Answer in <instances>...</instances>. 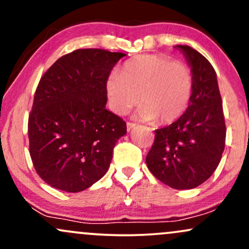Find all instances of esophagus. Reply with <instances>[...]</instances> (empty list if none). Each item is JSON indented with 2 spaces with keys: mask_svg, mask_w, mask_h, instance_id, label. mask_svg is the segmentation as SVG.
I'll return each mask as SVG.
<instances>
[{
  "mask_svg": "<svg viewBox=\"0 0 249 249\" xmlns=\"http://www.w3.org/2000/svg\"><path fill=\"white\" fill-rule=\"evenodd\" d=\"M136 126H137V124H134V123H130V122L126 123V128H127V131H131V130H132V128H134Z\"/></svg>",
  "mask_w": 249,
  "mask_h": 249,
  "instance_id": "obj_1",
  "label": "esophagus"
}]
</instances>
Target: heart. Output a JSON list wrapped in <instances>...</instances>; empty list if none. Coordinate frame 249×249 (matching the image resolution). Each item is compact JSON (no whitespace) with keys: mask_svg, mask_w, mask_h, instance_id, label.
<instances>
[{"mask_svg":"<svg viewBox=\"0 0 249 249\" xmlns=\"http://www.w3.org/2000/svg\"><path fill=\"white\" fill-rule=\"evenodd\" d=\"M192 92L190 68L164 55L137 56L122 72L112 71L107 79L111 110L125 115L141 101L137 116L145 122L177 121L188 107Z\"/></svg>","mask_w":249,"mask_h":249,"instance_id":"b5f03b06","label":"heart"}]
</instances>
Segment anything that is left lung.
Returning a JSON list of instances; mask_svg holds the SVG:
<instances>
[{"mask_svg": "<svg viewBox=\"0 0 249 249\" xmlns=\"http://www.w3.org/2000/svg\"><path fill=\"white\" fill-rule=\"evenodd\" d=\"M184 53L193 77L190 104L178 121L156 130L146 156L148 170L176 190H191L212 176L225 150L226 125L215 70L188 45Z\"/></svg>", "mask_w": 249, "mask_h": 249, "instance_id": "obj_1", "label": "left lung"}]
</instances>
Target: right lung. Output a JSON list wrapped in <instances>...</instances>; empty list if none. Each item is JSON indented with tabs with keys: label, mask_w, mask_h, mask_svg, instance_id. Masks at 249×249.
Returning <instances> with one entry per match:
<instances>
[{
	"label": "right lung",
	"mask_w": 249,
	"mask_h": 249,
	"mask_svg": "<svg viewBox=\"0 0 249 249\" xmlns=\"http://www.w3.org/2000/svg\"><path fill=\"white\" fill-rule=\"evenodd\" d=\"M126 56L78 49L43 75L28 122L29 152L37 174L50 186L81 192L107 172L126 123L107 110V79Z\"/></svg>",
	"instance_id": "right-lung-1"
}]
</instances>
